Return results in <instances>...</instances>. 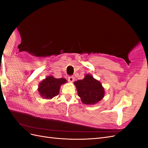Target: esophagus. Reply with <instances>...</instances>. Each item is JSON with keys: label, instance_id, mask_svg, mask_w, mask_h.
Returning <instances> with one entry per match:
<instances>
[{"label": "esophagus", "instance_id": "1", "mask_svg": "<svg viewBox=\"0 0 148 148\" xmlns=\"http://www.w3.org/2000/svg\"><path fill=\"white\" fill-rule=\"evenodd\" d=\"M74 79H75V78L72 77V76H70V77H68V80L70 82H73L74 81Z\"/></svg>", "mask_w": 148, "mask_h": 148}]
</instances>
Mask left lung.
Masks as SVG:
<instances>
[{
    "mask_svg": "<svg viewBox=\"0 0 148 148\" xmlns=\"http://www.w3.org/2000/svg\"><path fill=\"white\" fill-rule=\"evenodd\" d=\"M78 95L85 104H95L104 96V89L101 83L90 75H86L83 79L74 83Z\"/></svg>",
    "mask_w": 148,
    "mask_h": 148,
    "instance_id": "8db88e82",
    "label": "left lung"
}]
</instances>
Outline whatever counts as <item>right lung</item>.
<instances>
[{"mask_svg":"<svg viewBox=\"0 0 148 148\" xmlns=\"http://www.w3.org/2000/svg\"><path fill=\"white\" fill-rule=\"evenodd\" d=\"M66 82L65 78H55L49 76L39 83L38 91L40 95L47 99H52L59 95L60 86Z\"/></svg>","mask_w":148,"mask_h":148,"instance_id":"1","label":"right lung"}]
</instances>
